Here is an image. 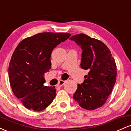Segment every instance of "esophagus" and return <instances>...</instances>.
<instances>
[{
    "mask_svg": "<svg viewBox=\"0 0 131 131\" xmlns=\"http://www.w3.org/2000/svg\"><path fill=\"white\" fill-rule=\"evenodd\" d=\"M64 83H65V81L61 80V81H60L59 82H58V84H57V85H58V86L61 87V86H62V85H63Z\"/></svg>",
    "mask_w": 131,
    "mask_h": 131,
    "instance_id": "obj_1",
    "label": "esophagus"
}]
</instances>
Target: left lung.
I'll return each mask as SVG.
<instances>
[{
    "instance_id": "1",
    "label": "left lung",
    "mask_w": 131,
    "mask_h": 131,
    "mask_svg": "<svg viewBox=\"0 0 131 131\" xmlns=\"http://www.w3.org/2000/svg\"><path fill=\"white\" fill-rule=\"evenodd\" d=\"M82 49L81 68L88 70L84 82L78 84L73 99L81 107L94 110L106 102L116 80V64L110 50L102 41L85 34L70 37Z\"/></svg>"
}]
</instances>
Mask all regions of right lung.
<instances>
[{"label": "right lung", "instance_id": "add662e5", "mask_svg": "<svg viewBox=\"0 0 131 131\" xmlns=\"http://www.w3.org/2000/svg\"><path fill=\"white\" fill-rule=\"evenodd\" d=\"M66 32H42L21 40L8 67L10 86L17 99L29 110L40 112L53 102L55 87L43 86V75L51 68L52 50L70 37Z\"/></svg>", "mask_w": 131, "mask_h": 131}]
</instances>
